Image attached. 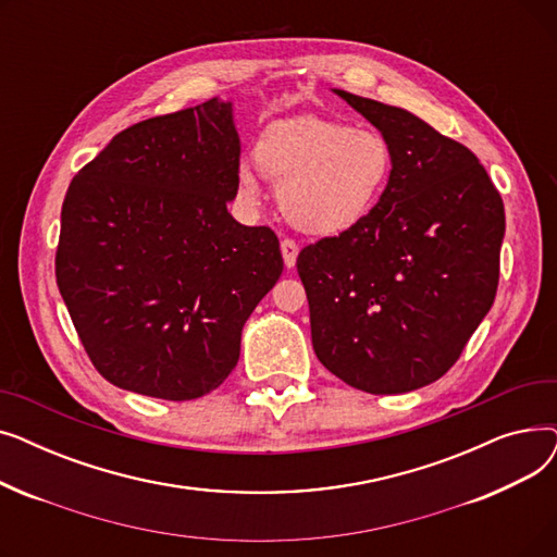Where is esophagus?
I'll list each match as a JSON object with an SVG mask.
<instances>
[{
	"mask_svg": "<svg viewBox=\"0 0 557 557\" xmlns=\"http://www.w3.org/2000/svg\"><path fill=\"white\" fill-rule=\"evenodd\" d=\"M280 248H282V257H284V267L286 269H294L296 267V259H298V252H300L298 244L290 242V239H282Z\"/></svg>",
	"mask_w": 557,
	"mask_h": 557,
	"instance_id": "esophagus-1",
	"label": "esophagus"
}]
</instances>
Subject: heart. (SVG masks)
Instances as JSON below:
<instances>
[{"label": "heart", "mask_w": 557, "mask_h": 557, "mask_svg": "<svg viewBox=\"0 0 557 557\" xmlns=\"http://www.w3.org/2000/svg\"><path fill=\"white\" fill-rule=\"evenodd\" d=\"M393 169L388 139L370 126L296 116L267 128L257 162L239 164V194L261 198V175L280 185L286 221L309 234L357 225L382 196Z\"/></svg>", "instance_id": "1"}]
</instances>
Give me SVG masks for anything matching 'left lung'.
Instances as JSON below:
<instances>
[{"label":"left lung","instance_id":"8db88e82","mask_svg":"<svg viewBox=\"0 0 557 557\" xmlns=\"http://www.w3.org/2000/svg\"><path fill=\"white\" fill-rule=\"evenodd\" d=\"M393 151L386 189L338 237L298 255L318 361L372 395L441 379L499 284L504 200L467 146L404 108L334 90Z\"/></svg>","mask_w":557,"mask_h":557}]
</instances>
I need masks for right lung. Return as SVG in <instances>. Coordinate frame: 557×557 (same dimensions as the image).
Listing matches in <instances>:
<instances>
[{"instance_id":"1","label":"right lung","mask_w":557,"mask_h":557,"mask_svg":"<svg viewBox=\"0 0 557 557\" xmlns=\"http://www.w3.org/2000/svg\"><path fill=\"white\" fill-rule=\"evenodd\" d=\"M232 101L114 135L67 189L55 282L87 357L116 388L185 401L239 361L246 320L282 275L271 227L234 221Z\"/></svg>"}]
</instances>
